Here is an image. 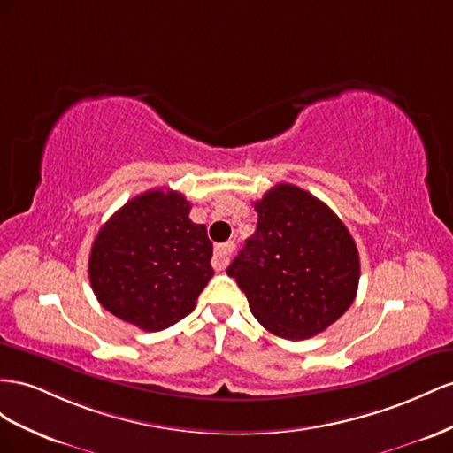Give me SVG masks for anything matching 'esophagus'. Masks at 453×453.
Instances as JSON below:
<instances>
[{
    "mask_svg": "<svg viewBox=\"0 0 453 453\" xmlns=\"http://www.w3.org/2000/svg\"><path fill=\"white\" fill-rule=\"evenodd\" d=\"M235 250V242H224V244H218L214 249V257H212V267L216 271H222L226 269V265L229 264V256L234 254Z\"/></svg>",
    "mask_w": 453,
    "mask_h": 453,
    "instance_id": "esophagus-1",
    "label": "esophagus"
}]
</instances>
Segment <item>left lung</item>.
Here are the masks:
<instances>
[{"label": "left lung", "instance_id": "1", "mask_svg": "<svg viewBox=\"0 0 453 453\" xmlns=\"http://www.w3.org/2000/svg\"><path fill=\"white\" fill-rule=\"evenodd\" d=\"M257 226L227 267L252 315L284 340L325 332L351 307L360 277L357 244L311 193L277 184L254 203Z\"/></svg>", "mask_w": 453, "mask_h": 453}]
</instances>
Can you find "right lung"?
<instances>
[{"label": "right lung", "mask_w": 453, "mask_h": 453, "mask_svg": "<svg viewBox=\"0 0 453 453\" xmlns=\"http://www.w3.org/2000/svg\"><path fill=\"white\" fill-rule=\"evenodd\" d=\"M173 189H150L100 227L88 256L90 287L111 315L146 332L176 325L196 309L214 275L212 242Z\"/></svg>", "instance_id": "1"}]
</instances>
